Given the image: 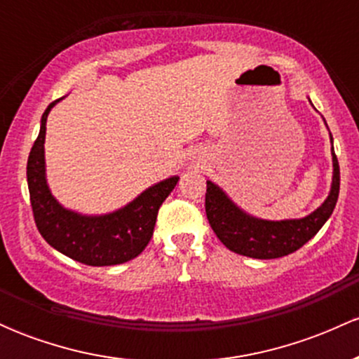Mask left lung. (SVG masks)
Here are the masks:
<instances>
[{"label": "left lung", "instance_id": "8db88e82", "mask_svg": "<svg viewBox=\"0 0 359 359\" xmlns=\"http://www.w3.org/2000/svg\"><path fill=\"white\" fill-rule=\"evenodd\" d=\"M332 140V137H331ZM332 185L320 208L302 219L266 221L241 211L224 192L208 180L205 214L212 231L228 250L243 257L271 259L285 257L302 248L334 211L339 196V163L332 148Z\"/></svg>", "mask_w": 359, "mask_h": 359}]
</instances>
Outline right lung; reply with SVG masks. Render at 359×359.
<instances>
[{"label": "right lung", "instance_id": "1", "mask_svg": "<svg viewBox=\"0 0 359 359\" xmlns=\"http://www.w3.org/2000/svg\"><path fill=\"white\" fill-rule=\"evenodd\" d=\"M59 101L45 109L40 133L28 155L27 180L36 228L48 245L84 265L109 266L130 262L150 243L160 205L174 191L179 177L151 185L125 208L104 216H82L62 208L45 179L43 151L45 123Z\"/></svg>", "mask_w": 359, "mask_h": 359}]
</instances>
